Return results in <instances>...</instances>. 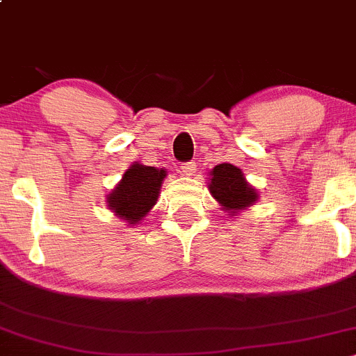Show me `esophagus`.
Wrapping results in <instances>:
<instances>
[{
  "instance_id": "obj_1",
  "label": "esophagus",
  "mask_w": 356,
  "mask_h": 356,
  "mask_svg": "<svg viewBox=\"0 0 356 356\" xmlns=\"http://www.w3.org/2000/svg\"><path fill=\"white\" fill-rule=\"evenodd\" d=\"M181 168L186 175H193L194 172H196V162H194V160H191V162L182 163Z\"/></svg>"
}]
</instances>
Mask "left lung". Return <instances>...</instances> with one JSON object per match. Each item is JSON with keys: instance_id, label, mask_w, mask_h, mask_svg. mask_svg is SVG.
<instances>
[{"instance_id": "obj_1", "label": "left lung", "mask_w": 356, "mask_h": 356, "mask_svg": "<svg viewBox=\"0 0 356 356\" xmlns=\"http://www.w3.org/2000/svg\"><path fill=\"white\" fill-rule=\"evenodd\" d=\"M209 193L225 209L235 213V209L250 207L257 200L256 191L245 182L244 174L232 163H220L211 170Z\"/></svg>"}]
</instances>
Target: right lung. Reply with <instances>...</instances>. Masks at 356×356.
<instances>
[{
	"label": "right lung",
	"mask_w": 356,
	"mask_h": 356,
	"mask_svg": "<svg viewBox=\"0 0 356 356\" xmlns=\"http://www.w3.org/2000/svg\"><path fill=\"white\" fill-rule=\"evenodd\" d=\"M165 170H159L155 167L134 163L122 175V181L115 186L109 194V207L119 216L129 220V223H136L148 213V209L156 203L160 186Z\"/></svg>",
	"instance_id": "obj_1"
}]
</instances>
